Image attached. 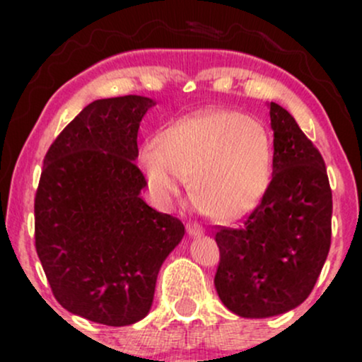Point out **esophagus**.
Returning <instances> with one entry per match:
<instances>
[{
  "instance_id": "1",
  "label": "esophagus",
  "mask_w": 362,
  "mask_h": 362,
  "mask_svg": "<svg viewBox=\"0 0 362 362\" xmlns=\"http://www.w3.org/2000/svg\"><path fill=\"white\" fill-rule=\"evenodd\" d=\"M187 235L189 236H201L204 235V230H202V226H199L197 223H189L187 224Z\"/></svg>"
}]
</instances>
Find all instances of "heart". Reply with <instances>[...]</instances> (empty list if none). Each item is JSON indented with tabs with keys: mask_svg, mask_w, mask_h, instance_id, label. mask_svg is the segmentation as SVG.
Returning a JSON list of instances; mask_svg holds the SVG:
<instances>
[{
	"mask_svg": "<svg viewBox=\"0 0 362 362\" xmlns=\"http://www.w3.org/2000/svg\"><path fill=\"white\" fill-rule=\"evenodd\" d=\"M139 163L160 197H172L192 178L195 207L214 221L233 223L267 192L272 146L255 119L236 110H207L165 129L158 144H144Z\"/></svg>",
	"mask_w": 362,
	"mask_h": 362,
	"instance_id": "obj_1",
	"label": "heart"
}]
</instances>
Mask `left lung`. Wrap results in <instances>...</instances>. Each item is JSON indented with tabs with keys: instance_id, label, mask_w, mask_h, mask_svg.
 Segmentation results:
<instances>
[{
	"instance_id": "1",
	"label": "left lung",
	"mask_w": 362,
	"mask_h": 362,
	"mask_svg": "<svg viewBox=\"0 0 362 362\" xmlns=\"http://www.w3.org/2000/svg\"><path fill=\"white\" fill-rule=\"evenodd\" d=\"M272 180L240 228H221L214 286L228 310L267 318L300 306L317 282L332 236L325 161L293 115L271 102Z\"/></svg>"
}]
</instances>
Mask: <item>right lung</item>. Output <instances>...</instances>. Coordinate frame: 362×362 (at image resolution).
Instances as JSON below:
<instances>
[{"mask_svg":"<svg viewBox=\"0 0 362 362\" xmlns=\"http://www.w3.org/2000/svg\"><path fill=\"white\" fill-rule=\"evenodd\" d=\"M153 105L139 95L86 105L49 148L35 194V248L52 294L109 327L146 317L161 264L185 235L141 197L138 131Z\"/></svg>","mask_w":362,"mask_h":362,"instance_id":"obj_1","label":"right lung"}]
</instances>
